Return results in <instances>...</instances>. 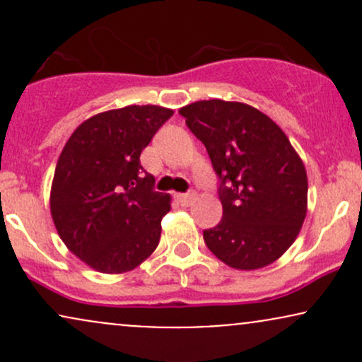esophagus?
I'll use <instances>...</instances> for the list:
<instances>
[{
  "mask_svg": "<svg viewBox=\"0 0 362 362\" xmlns=\"http://www.w3.org/2000/svg\"><path fill=\"white\" fill-rule=\"evenodd\" d=\"M175 197H177V201L180 202L182 206H190V204H192L194 199H195V194H194V192H189V194H177Z\"/></svg>",
  "mask_w": 362,
  "mask_h": 362,
  "instance_id": "34e87169",
  "label": "esophagus"
}]
</instances>
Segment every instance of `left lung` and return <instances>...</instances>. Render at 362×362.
<instances>
[{
  "instance_id": "obj_1",
  "label": "left lung",
  "mask_w": 362,
  "mask_h": 362,
  "mask_svg": "<svg viewBox=\"0 0 362 362\" xmlns=\"http://www.w3.org/2000/svg\"><path fill=\"white\" fill-rule=\"evenodd\" d=\"M219 178L223 219L204 242L224 264L253 271L277 260L306 216L308 178L282 129L247 103L201 100L182 107Z\"/></svg>"
}]
</instances>
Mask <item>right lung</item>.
Returning a JSON list of instances; mask_svg holds the SVG:
<instances>
[{"mask_svg":"<svg viewBox=\"0 0 362 362\" xmlns=\"http://www.w3.org/2000/svg\"><path fill=\"white\" fill-rule=\"evenodd\" d=\"M172 115L158 105L102 112L78 126L62 149L52 221L66 247L95 271H132L158 247L170 195L156 192L139 156Z\"/></svg>","mask_w":362,"mask_h":362,"instance_id":"right-lung-1","label":"right lung"}]
</instances>
